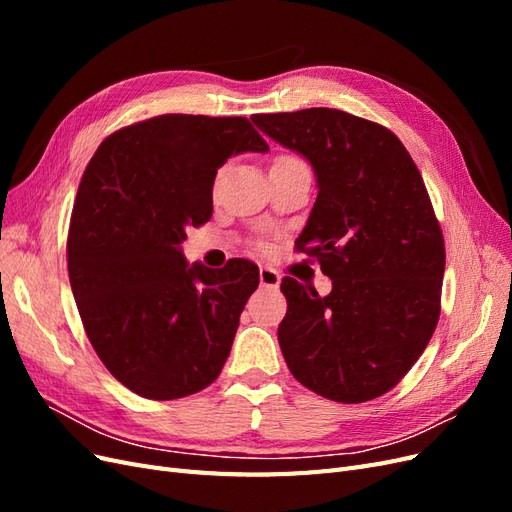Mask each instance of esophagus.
I'll return each instance as SVG.
<instances>
[{"mask_svg": "<svg viewBox=\"0 0 512 512\" xmlns=\"http://www.w3.org/2000/svg\"><path fill=\"white\" fill-rule=\"evenodd\" d=\"M280 273L273 271L271 267H260V286L265 288H277L280 286Z\"/></svg>", "mask_w": 512, "mask_h": 512, "instance_id": "1", "label": "esophagus"}]
</instances>
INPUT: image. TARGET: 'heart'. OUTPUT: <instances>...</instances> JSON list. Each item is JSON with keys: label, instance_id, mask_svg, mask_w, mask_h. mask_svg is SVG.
<instances>
[{"label": "heart", "instance_id": "b5f03b06", "mask_svg": "<svg viewBox=\"0 0 512 512\" xmlns=\"http://www.w3.org/2000/svg\"><path fill=\"white\" fill-rule=\"evenodd\" d=\"M277 160H297V158H290V156H282V158H277ZM220 179H222V175H218V179H215V188H218V183H220Z\"/></svg>", "mask_w": 512, "mask_h": 512}]
</instances>
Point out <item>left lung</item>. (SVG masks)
Segmentation results:
<instances>
[{
    "mask_svg": "<svg viewBox=\"0 0 512 512\" xmlns=\"http://www.w3.org/2000/svg\"><path fill=\"white\" fill-rule=\"evenodd\" d=\"M252 121L318 181L294 247L318 258L333 290L282 280L277 339L290 374L339 404L376 399L408 374L440 318L446 254L425 181L391 130L337 108Z\"/></svg>",
    "mask_w": 512,
    "mask_h": 512,
    "instance_id": "8db88e82",
    "label": "left lung"
}]
</instances>
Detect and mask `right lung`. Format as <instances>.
<instances>
[{"instance_id":"right-lung-1","label":"right lung","mask_w":512,"mask_h":512,"mask_svg":"<svg viewBox=\"0 0 512 512\" xmlns=\"http://www.w3.org/2000/svg\"><path fill=\"white\" fill-rule=\"evenodd\" d=\"M265 143L245 117L160 115L104 138L76 192L68 275L106 369L147 399L188 397L220 376L258 267L188 265L185 228L211 220L218 168Z\"/></svg>"}]
</instances>
